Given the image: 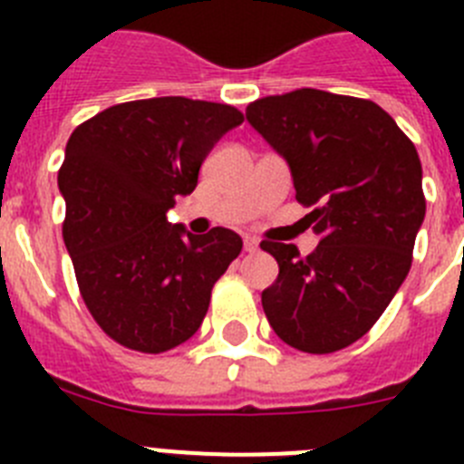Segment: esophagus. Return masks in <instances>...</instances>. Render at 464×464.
Wrapping results in <instances>:
<instances>
[{"mask_svg":"<svg viewBox=\"0 0 464 464\" xmlns=\"http://www.w3.org/2000/svg\"><path fill=\"white\" fill-rule=\"evenodd\" d=\"M244 251L246 253H256L257 251V239H253V237H244Z\"/></svg>","mask_w":464,"mask_h":464,"instance_id":"1","label":"esophagus"}]
</instances>
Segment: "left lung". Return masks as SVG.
<instances>
[{"instance_id":"left-lung-1","label":"left lung","mask_w":464,"mask_h":464,"mask_svg":"<svg viewBox=\"0 0 464 464\" xmlns=\"http://www.w3.org/2000/svg\"><path fill=\"white\" fill-rule=\"evenodd\" d=\"M246 118L293 174L321 237L311 256L262 241L278 278L262 290L269 325L304 353H334L372 330L411 269L425 218L411 139L372 100L299 88L248 104Z\"/></svg>"}]
</instances>
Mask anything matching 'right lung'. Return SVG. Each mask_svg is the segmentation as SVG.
Here are the masks:
<instances>
[{"label": "right lung", "mask_w": 464, "mask_h": 464, "mask_svg": "<svg viewBox=\"0 0 464 464\" xmlns=\"http://www.w3.org/2000/svg\"><path fill=\"white\" fill-rule=\"evenodd\" d=\"M244 113L229 104L153 97L104 109L72 132L57 186L63 237L94 323L139 353H165L199 330L211 290L241 253L227 227L171 225L204 158Z\"/></svg>", "instance_id": "obj_1"}]
</instances>
